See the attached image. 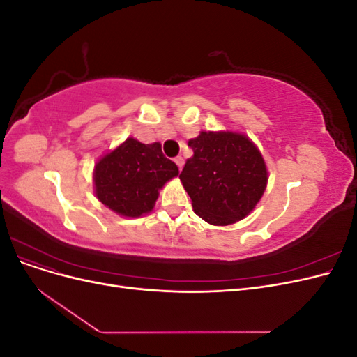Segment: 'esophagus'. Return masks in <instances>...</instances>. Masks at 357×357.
Instances as JSON below:
<instances>
[{"label": "esophagus", "mask_w": 357, "mask_h": 357, "mask_svg": "<svg viewBox=\"0 0 357 357\" xmlns=\"http://www.w3.org/2000/svg\"><path fill=\"white\" fill-rule=\"evenodd\" d=\"M174 162H176V164H177L178 169H181V168H183V165H185V159H183L181 156H177V158L174 159Z\"/></svg>", "instance_id": "1"}]
</instances>
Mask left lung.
<instances>
[{"mask_svg": "<svg viewBox=\"0 0 357 357\" xmlns=\"http://www.w3.org/2000/svg\"><path fill=\"white\" fill-rule=\"evenodd\" d=\"M193 156L180 180L192 207L210 225L244 219L264 195L268 172L257 147L243 134L201 132L189 139Z\"/></svg>", "mask_w": 357, "mask_h": 357, "instance_id": "obj_1", "label": "left lung"}]
</instances>
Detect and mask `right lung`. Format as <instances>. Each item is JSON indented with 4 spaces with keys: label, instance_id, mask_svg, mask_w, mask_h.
<instances>
[{
    "label": "right lung",
    "instance_id": "add662e5",
    "mask_svg": "<svg viewBox=\"0 0 357 357\" xmlns=\"http://www.w3.org/2000/svg\"><path fill=\"white\" fill-rule=\"evenodd\" d=\"M176 176L177 165L164 156L159 143L128 138L95 165V193L114 213L139 218L153 210L158 190Z\"/></svg>",
    "mask_w": 357,
    "mask_h": 357
}]
</instances>
